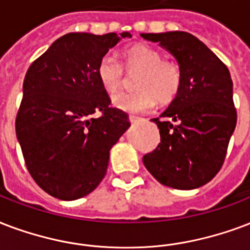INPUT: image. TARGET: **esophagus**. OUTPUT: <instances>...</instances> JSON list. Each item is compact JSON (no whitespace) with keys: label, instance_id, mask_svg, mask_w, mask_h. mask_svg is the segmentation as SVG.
Instances as JSON below:
<instances>
[{"label":"esophagus","instance_id":"esophagus-1","mask_svg":"<svg viewBox=\"0 0 250 250\" xmlns=\"http://www.w3.org/2000/svg\"><path fill=\"white\" fill-rule=\"evenodd\" d=\"M128 119H129V122H131V123H136V122L140 121V118L136 117V115H129Z\"/></svg>","mask_w":250,"mask_h":250}]
</instances>
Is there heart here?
I'll list each match as a JSON object with an SVG mask.
<instances>
[{
  "label": "heart",
  "mask_w": 250,
  "mask_h": 250,
  "mask_svg": "<svg viewBox=\"0 0 250 250\" xmlns=\"http://www.w3.org/2000/svg\"><path fill=\"white\" fill-rule=\"evenodd\" d=\"M125 65L129 72H139L135 80L138 90L121 91L112 95V104L119 110L142 114L153 107L156 100L171 101L180 91L182 69L153 45L136 43L125 49ZM125 66L114 55H104L98 62L97 74L102 86L110 93L117 91L125 80Z\"/></svg>",
  "instance_id": "b5f03b06"
}]
</instances>
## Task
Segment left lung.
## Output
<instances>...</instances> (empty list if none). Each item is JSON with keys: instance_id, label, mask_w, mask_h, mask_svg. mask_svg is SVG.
<instances>
[{"instance_id": "obj_1", "label": "left lung", "mask_w": 250, "mask_h": 250, "mask_svg": "<svg viewBox=\"0 0 250 250\" xmlns=\"http://www.w3.org/2000/svg\"><path fill=\"white\" fill-rule=\"evenodd\" d=\"M176 57L182 83L161 114L176 122H155L161 142L143 157L160 184L180 190L201 188L220 170L235 131L233 83L226 64L198 38L184 31L142 34Z\"/></svg>"}]
</instances>
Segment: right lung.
<instances>
[{
    "mask_svg": "<svg viewBox=\"0 0 250 250\" xmlns=\"http://www.w3.org/2000/svg\"><path fill=\"white\" fill-rule=\"evenodd\" d=\"M129 32L59 38L28 68L15 132L24 163L45 193L74 201L90 194L107 171L110 149L129 127L128 115L110 107L97 66ZM101 112L100 118H93Z\"/></svg>",
    "mask_w": 250,
    "mask_h": 250,
    "instance_id": "add662e5",
    "label": "right lung"
}]
</instances>
